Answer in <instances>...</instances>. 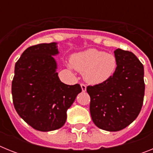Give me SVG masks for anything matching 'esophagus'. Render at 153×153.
<instances>
[{
    "label": "esophagus",
    "instance_id": "34e87169",
    "mask_svg": "<svg viewBox=\"0 0 153 153\" xmlns=\"http://www.w3.org/2000/svg\"><path fill=\"white\" fill-rule=\"evenodd\" d=\"M81 88H82V91L83 92H86V86L84 84V83H81L80 84Z\"/></svg>",
    "mask_w": 153,
    "mask_h": 153
}]
</instances>
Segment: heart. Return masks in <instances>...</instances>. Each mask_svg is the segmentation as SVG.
I'll return each instance as SVG.
<instances>
[{
	"label": "heart",
	"mask_w": 153,
	"mask_h": 153,
	"mask_svg": "<svg viewBox=\"0 0 153 153\" xmlns=\"http://www.w3.org/2000/svg\"><path fill=\"white\" fill-rule=\"evenodd\" d=\"M113 54L97 49H88L76 53L71 58L73 67L83 73V78L90 84H100L109 80L117 68Z\"/></svg>",
	"instance_id": "obj_1"
}]
</instances>
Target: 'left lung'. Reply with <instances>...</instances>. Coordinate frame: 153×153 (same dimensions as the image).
Here are the masks:
<instances>
[{
    "mask_svg": "<svg viewBox=\"0 0 153 153\" xmlns=\"http://www.w3.org/2000/svg\"><path fill=\"white\" fill-rule=\"evenodd\" d=\"M117 68L105 83L88 86L90 110L93 123L109 132L123 129L141 111L145 83L144 67L132 52L117 49Z\"/></svg>",
    "mask_w": 153,
    "mask_h": 153,
    "instance_id": "1",
    "label": "left lung"
}]
</instances>
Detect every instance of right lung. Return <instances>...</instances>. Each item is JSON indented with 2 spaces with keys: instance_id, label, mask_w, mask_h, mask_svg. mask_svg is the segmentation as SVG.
Masks as SVG:
<instances>
[{
  "instance_id": "right-lung-1",
  "label": "right lung",
  "mask_w": 153,
  "mask_h": 153,
  "mask_svg": "<svg viewBox=\"0 0 153 153\" xmlns=\"http://www.w3.org/2000/svg\"><path fill=\"white\" fill-rule=\"evenodd\" d=\"M56 43L31 46L17 61L12 81L13 106L36 130H56L67 120V111L82 91L79 84L62 83L56 72Z\"/></svg>"
}]
</instances>
